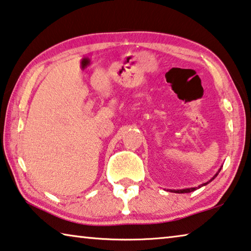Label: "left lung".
Masks as SVG:
<instances>
[{
	"label": "left lung",
	"mask_w": 251,
	"mask_h": 251,
	"mask_svg": "<svg viewBox=\"0 0 251 251\" xmlns=\"http://www.w3.org/2000/svg\"><path fill=\"white\" fill-rule=\"evenodd\" d=\"M220 171H221V168L219 169V171H218V172H217L216 174H214V176L211 178V180L208 181L206 183H203V184L199 185L198 188H188V189H182V190H169V191H170V192H176V193H190V192H193V191H196V190H198V189H200L201 186H204V185L208 184V183L211 182L212 180H214V177H216V176H218V174H219V172H220Z\"/></svg>",
	"instance_id": "obj_1"
}]
</instances>
